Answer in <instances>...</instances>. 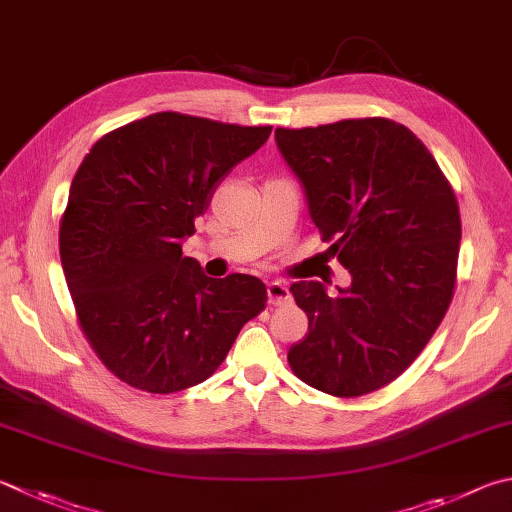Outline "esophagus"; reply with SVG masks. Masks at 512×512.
Returning a JSON list of instances; mask_svg holds the SVG:
<instances>
[{"label":"esophagus","instance_id":"esophagus-1","mask_svg":"<svg viewBox=\"0 0 512 512\" xmlns=\"http://www.w3.org/2000/svg\"><path fill=\"white\" fill-rule=\"evenodd\" d=\"M291 288L284 282H271L268 284V302L275 304V306H282L291 302Z\"/></svg>","mask_w":512,"mask_h":512}]
</instances>
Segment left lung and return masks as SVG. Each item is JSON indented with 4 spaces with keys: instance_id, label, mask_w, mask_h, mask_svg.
Listing matches in <instances>:
<instances>
[{
    "instance_id": "8db88e82",
    "label": "left lung",
    "mask_w": 512,
    "mask_h": 512,
    "mask_svg": "<svg viewBox=\"0 0 512 512\" xmlns=\"http://www.w3.org/2000/svg\"><path fill=\"white\" fill-rule=\"evenodd\" d=\"M275 141L331 241L327 253L351 275L331 295L327 280L291 286L309 333L288 362L324 394L376 392L412 365L452 302L457 197L427 147L394 120L280 127Z\"/></svg>"
}]
</instances>
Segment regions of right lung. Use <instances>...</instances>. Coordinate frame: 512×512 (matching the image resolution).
<instances>
[{"instance_id": "1", "label": "right lung", "mask_w": 512, "mask_h": 512, "mask_svg": "<svg viewBox=\"0 0 512 512\" xmlns=\"http://www.w3.org/2000/svg\"><path fill=\"white\" fill-rule=\"evenodd\" d=\"M268 136L159 111L102 136L80 163L60 259L82 331L123 383L150 394L203 383L264 311L262 280L208 277L183 241L219 181Z\"/></svg>"}]
</instances>
